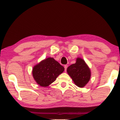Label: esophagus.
I'll use <instances>...</instances> for the list:
<instances>
[{"label":"esophagus","instance_id":"obj_1","mask_svg":"<svg viewBox=\"0 0 120 120\" xmlns=\"http://www.w3.org/2000/svg\"><path fill=\"white\" fill-rule=\"evenodd\" d=\"M68 68V65H64V69H65V71H67V69Z\"/></svg>","mask_w":120,"mask_h":120}]
</instances>
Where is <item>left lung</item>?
<instances>
[{"mask_svg":"<svg viewBox=\"0 0 120 120\" xmlns=\"http://www.w3.org/2000/svg\"><path fill=\"white\" fill-rule=\"evenodd\" d=\"M67 73L74 83L79 87H83L89 81L91 71L82 59L78 58L75 64L70 65L67 68Z\"/></svg>","mask_w":120,"mask_h":120,"instance_id":"1","label":"left lung"}]
</instances>
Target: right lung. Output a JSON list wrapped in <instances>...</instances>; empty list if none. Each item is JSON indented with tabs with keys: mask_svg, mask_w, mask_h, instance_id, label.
Here are the masks:
<instances>
[{
	"mask_svg": "<svg viewBox=\"0 0 120 120\" xmlns=\"http://www.w3.org/2000/svg\"><path fill=\"white\" fill-rule=\"evenodd\" d=\"M64 68L53 58H47L34 67L33 76L38 84L47 87L55 81Z\"/></svg>",
	"mask_w": 120,
	"mask_h": 120,
	"instance_id": "obj_1",
	"label": "right lung"
}]
</instances>
